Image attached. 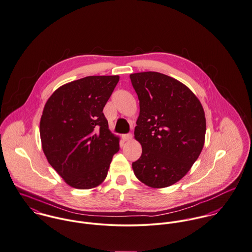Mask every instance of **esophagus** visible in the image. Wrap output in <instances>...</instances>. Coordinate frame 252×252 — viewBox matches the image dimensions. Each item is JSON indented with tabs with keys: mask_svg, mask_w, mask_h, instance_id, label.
<instances>
[{
	"mask_svg": "<svg viewBox=\"0 0 252 252\" xmlns=\"http://www.w3.org/2000/svg\"><path fill=\"white\" fill-rule=\"evenodd\" d=\"M123 139H124V141H129V140L132 139V134H131V133L124 134V135H123Z\"/></svg>",
	"mask_w": 252,
	"mask_h": 252,
	"instance_id": "obj_1",
	"label": "esophagus"
}]
</instances>
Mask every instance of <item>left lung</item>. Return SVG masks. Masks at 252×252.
Returning <instances> with one entry per match:
<instances>
[{
    "mask_svg": "<svg viewBox=\"0 0 252 252\" xmlns=\"http://www.w3.org/2000/svg\"><path fill=\"white\" fill-rule=\"evenodd\" d=\"M129 77L140 105L134 138L142 146L133 172L150 188H167L187 175L202 152L203 106L189 88L165 74L146 71Z\"/></svg>",
    "mask_w": 252,
    "mask_h": 252,
    "instance_id": "left-lung-1",
    "label": "left lung"
}]
</instances>
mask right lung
<instances>
[{"mask_svg":"<svg viewBox=\"0 0 252 252\" xmlns=\"http://www.w3.org/2000/svg\"><path fill=\"white\" fill-rule=\"evenodd\" d=\"M119 75L87 76L58 88L39 124L43 153L70 187L90 189L106 178L120 138L103 114Z\"/></svg>","mask_w":252,"mask_h":252,"instance_id":"right-lung-1","label":"right lung"}]
</instances>
